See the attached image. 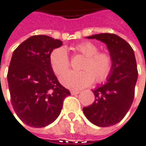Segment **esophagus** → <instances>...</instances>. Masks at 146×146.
<instances>
[{"instance_id":"obj_1","label":"esophagus","mask_w":146,"mask_h":146,"mask_svg":"<svg viewBox=\"0 0 146 146\" xmlns=\"http://www.w3.org/2000/svg\"><path fill=\"white\" fill-rule=\"evenodd\" d=\"M79 93H80V91H77V90L71 91V94H72V95H77V94H79Z\"/></svg>"}]
</instances>
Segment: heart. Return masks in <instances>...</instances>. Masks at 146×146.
<instances>
[{
	"label": "heart",
	"instance_id": "obj_1",
	"mask_svg": "<svg viewBox=\"0 0 146 146\" xmlns=\"http://www.w3.org/2000/svg\"><path fill=\"white\" fill-rule=\"evenodd\" d=\"M73 49L85 56L80 68L82 71H67L69 58L64 48L54 49L49 55L50 66L55 74L60 76V82L68 88L80 89L90 86L94 82H102L107 80L112 69V58L107 52L98 51L96 44L84 41L74 46Z\"/></svg>",
	"mask_w": 146,
	"mask_h": 146
}]
</instances>
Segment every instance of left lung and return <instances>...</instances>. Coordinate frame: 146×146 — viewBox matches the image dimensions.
I'll return each instance as SVG.
<instances>
[{
  "mask_svg": "<svg viewBox=\"0 0 146 146\" xmlns=\"http://www.w3.org/2000/svg\"><path fill=\"white\" fill-rule=\"evenodd\" d=\"M107 44L112 58V69L104 84L92 90L94 102L83 107V113L92 124L107 127L120 122L133 102L138 71L131 45L114 34H98L87 37Z\"/></svg>",
  "mask_w": 146,
  "mask_h": 146,
  "instance_id": "obj_1",
  "label": "left lung"
}]
</instances>
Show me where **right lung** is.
Instances as JSON below:
<instances>
[{
	"instance_id": "obj_1",
	"label": "right lung",
	"mask_w": 146,
	"mask_h": 146,
	"mask_svg": "<svg viewBox=\"0 0 146 146\" xmlns=\"http://www.w3.org/2000/svg\"><path fill=\"white\" fill-rule=\"evenodd\" d=\"M63 42L47 35H33L15 48L7 81L11 104L18 117L31 127H44L59 116L70 92L58 81L49 55Z\"/></svg>"
}]
</instances>
